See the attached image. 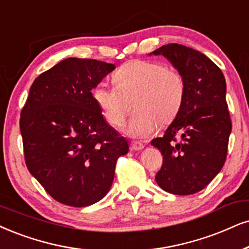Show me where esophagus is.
Here are the masks:
<instances>
[{"mask_svg": "<svg viewBox=\"0 0 249 249\" xmlns=\"http://www.w3.org/2000/svg\"><path fill=\"white\" fill-rule=\"evenodd\" d=\"M131 148L133 150H141L143 148V144L141 142H138V141H133V142H131Z\"/></svg>", "mask_w": 249, "mask_h": 249, "instance_id": "obj_1", "label": "esophagus"}]
</instances>
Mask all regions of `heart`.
Instances as JSON below:
<instances>
[{
	"label": "heart",
	"mask_w": 249,
	"mask_h": 249,
	"mask_svg": "<svg viewBox=\"0 0 249 249\" xmlns=\"http://www.w3.org/2000/svg\"><path fill=\"white\" fill-rule=\"evenodd\" d=\"M112 79L115 86L97 85L93 99L106 121L115 127L122 126L133 105L135 111L126 125L127 134L133 138H147L159 123H171L184 103V77L162 63L130 62L119 68Z\"/></svg>",
	"instance_id": "obj_1"
}]
</instances>
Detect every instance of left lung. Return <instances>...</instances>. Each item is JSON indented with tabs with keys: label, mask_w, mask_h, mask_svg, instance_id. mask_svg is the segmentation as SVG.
I'll use <instances>...</instances> for the list:
<instances>
[{
	"label": "left lung",
	"mask_w": 249,
	"mask_h": 249,
	"mask_svg": "<svg viewBox=\"0 0 249 249\" xmlns=\"http://www.w3.org/2000/svg\"><path fill=\"white\" fill-rule=\"evenodd\" d=\"M152 54L169 59L186 85L177 117L162 138L152 140L163 155L156 182L171 194H194L216 177L226 160L232 124L224 74L202 53L178 43L162 46ZM176 136L181 137L179 142Z\"/></svg>",
	"instance_id": "1"
}]
</instances>
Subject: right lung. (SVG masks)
<instances>
[{"mask_svg":"<svg viewBox=\"0 0 249 249\" xmlns=\"http://www.w3.org/2000/svg\"><path fill=\"white\" fill-rule=\"evenodd\" d=\"M114 64L70 57L41 73L20 114L28 171L58 202L87 207L108 193L118 157L128 152L103 117L92 89Z\"/></svg>","mask_w":249,"mask_h":249,"instance_id":"obj_1","label":"right lung"}]
</instances>
